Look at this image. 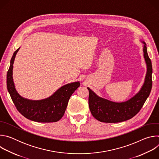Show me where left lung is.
Returning <instances> with one entry per match:
<instances>
[{"label": "left lung", "mask_w": 159, "mask_h": 159, "mask_svg": "<svg viewBox=\"0 0 159 159\" xmlns=\"http://www.w3.org/2000/svg\"><path fill=\"white\" fill-rule=\"evenodd\" d=\"M143 45V56L147 64V74L144 83L140 91L129 100L115 102L99 97L90 88L89 106L93 116L98 121L104 123H119L126 121L134 116L143 107L151 92L152 87V66L148 55L146 44Z\"/></svg>", "instance_id": "8db88e82"}]
</instances>
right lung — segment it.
Masks as SVG:
<instances>
[{"instance_id": "right-lung-1", "label": "right lung", "mask_w": 159, "mask_h": 159, "mask_svg": "<svg viewBox=\"0 0 159 159\" xmlns=\"http://www.w3.org/2000/svg\"><path fill=\"white\" fill-rule=\"evenodd\" d=\"M19 48L12 55L7 74V90L16 107L22 116L33 121L52 123L59 121L64 115L70 96L80 86V82L66 84L50 97L42 100H30L21 97L16 90L12 78L13 63Z\"/></svg>"}]
</instances>
